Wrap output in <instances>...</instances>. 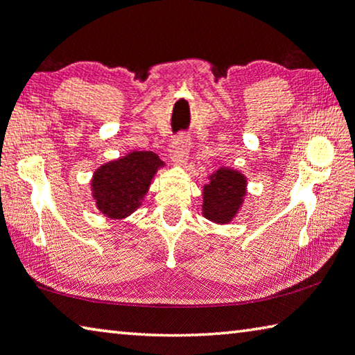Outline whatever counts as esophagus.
Returning <instances> with one entry per match:
<instances>
[{
    "label": "esophagus",
    "instance_id": "1",
    "mask_svg": "<svg viewBox=\"0 0 355 355\" xmlns=\"http://www.w3.org/2000/svg\"><path fill=\"white\" fill-rule=\"evenodd\" d=\"M189 136L187 132H178L175 139L172 142V151H171V157L173 162L177 164H187V157L189 153Z\"/></svg>",
    "mask_w": 355,
    "mask_h": 355
}]
</instances>
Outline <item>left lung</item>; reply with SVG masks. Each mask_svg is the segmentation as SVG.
I'll list each match as a JSON object with an SVG mask.
<instances>
[{
	"instance_id": "obj_1",
	"label": "left lung",
	"mask_w": 355,
	"mask_h": 355,
	"mask_svg": "<svg viewBox=\"0 0 355 355\" xmlns=\"http://www.w3.org/2000/svg\"><path fill=\"white\" fill-rule=\"evenodd\" d=\"M246 193V178L237 171L221 167L204 187V216L213 223L226 224L237 215Z\"/></svg>"
}]
</instances>
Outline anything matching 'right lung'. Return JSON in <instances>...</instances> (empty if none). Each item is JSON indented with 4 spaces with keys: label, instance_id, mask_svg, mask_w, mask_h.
Wrapping results in <instances>:
<instances>
[{
    "label": "right lung",
    "instance_id": "obj_1",
    "mask_svg": "<svg viewBox=\"0 0 355 355\" xmlns=\"http://www.w3.org/2000/svg\"><path fill=\"white\" fill-rule=\"evenodd\" d=\"M162 161L151 151H132L101 166L93 177V196L105 216L126 218L137 210Z\"/></svg>",
    "mask_w": 355,
    "mask_h": 355
}]
</instances>
